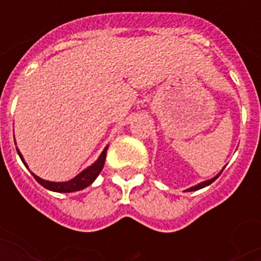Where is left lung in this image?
I'll use <instances>...</instances> for the list:
<instances>
[{
    "label": "left lung",
    "mask_w": 261,
    "mask_h": 261,
    "mask_svg": "<svg viewBox=\"0 0 261 261\" xmlns=\"http://www.w3.org/2000/svg\"><path fill=\"white\" fill-rule=\"evenodd\" d=\"M218 176H219V175H218ZM218 176H217V177H218ZM217 177H214V179H211V180L202 181V183H200V185H197V186L192 187V189H189V190H190V192H194V190H198V189H202V187H205V186H208V185H211V183H213V181L215 180Z\"/></svg>",
    "instance_id": "obj_1"
}]
</instances>
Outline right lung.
Instances as JSON below:
<instances>
[{
  "label": "right lung",
  "instance_id": "obj_1",
  "mask_svg": "<svg viewBox=\"0 0 261 261\" xmlns=\"http://www.w3.org/2000/svg\"><path fill=\"white\" fill-rule=\"evenodd\" d=\"M106 152H108V147L105 148V151L100 153V156L97 159L95 164L89 166L88 169H85L84 172H81L80 175L75 176L72 180L69 181H64V183H54V181H47V180H43L40 179L39 176H35V179H36L43 187H46L48 190H51V192H57V193H71V192H78V190H82V189H85L89 185L93 183V180L96 179L97 175L102 172L103 169V165H105V159H106ZM19 153L20 159H22V162L25 164V161L22 158V155ZM26 165V164H25Z\"/></svg>",
  "mask_w": 261,
  "mask_h": 261
}]
</instances>
